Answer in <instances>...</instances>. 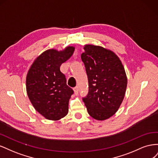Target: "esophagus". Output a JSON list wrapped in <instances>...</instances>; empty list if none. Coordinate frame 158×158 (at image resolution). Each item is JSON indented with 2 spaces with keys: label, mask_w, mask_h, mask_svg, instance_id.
I'll return each mask as SVG.
<instances>
[{
  "label": "esophagus",
  "mask_w": 158,
  "mask_h": 158,
  "mask_svg": "<svg viewBox=\"0 0 158 158\" xmlns=\"http://www.w3.org/2000/svg\"><path fill=\"white\" fill-rule=\"evenodd\" d=\"M73 89H74V92L75 95H78V91H79L78 87V86H76L75 88H73Z\"/></svg>",
  "instance_id": "esophagus-1"
}]
</instances>
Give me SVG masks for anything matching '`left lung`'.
I'll return each mask as SVG.
<instances>
[{"mask_svg":"<svg viewBox=\"0 0 158 158\" xmlns=\"http://www.w3.org/2000/svg\"><path fill=\"white\" fill-rule=\"evenodd\" d=\"M81 59L88 76L89 92L83 98L89 115L99 121L113 116L120 107L127 85L121 60L111 50L85 45Z\"/></svg>","mask_w":158,"mask_h":158,"instance_id":"8db88e82","label":"left lung"}]
</instances>
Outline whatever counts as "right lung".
<instances>
[{"label": "right lung", "instance_id": "1", "mask_svg": "<svg viewBox=\"0 0 158 158\" xmlns=\"http://www.w3.org/2000/svg\"><path fill=\"white\" fill-rule=\"evenodd\" d=\"M73 46L63 51H44L31 64L26 76V91L35 109L47 119L59 120L69 111L73 89L66 84L60 65L73 55Z\"/></svg>", "mask_w": 158, "mask_h": 158}]
</instances>
